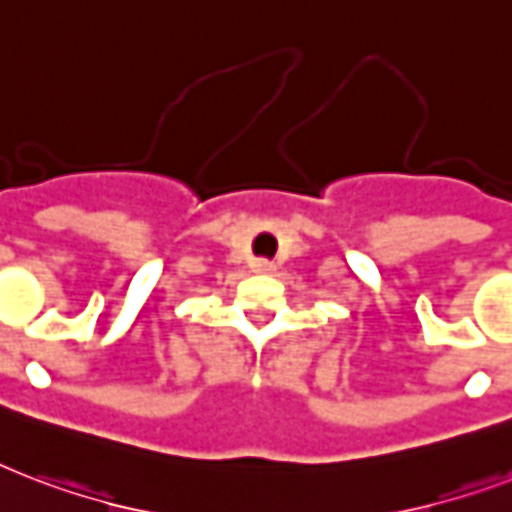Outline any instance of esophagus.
<instances>
[{
  "instance_id": "34e87169",
  "label": "esophagus",
  "mask_w": 512,
  "mask_h": 512,
  "mask_svg": "<svg viewBox=\"0 0 512 512\" xmlns=\"http://www.w3.org/2000/svg\"><path fill=\"white\" fill-rule=\"evenodd\" d=\"M253 269H256V272H264V275H272V272L277 269V264L269 259H259L256 264H253Z\"/></svg>"
}]
</instances>
